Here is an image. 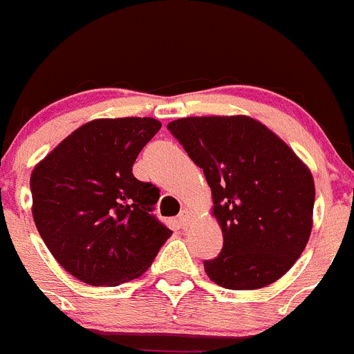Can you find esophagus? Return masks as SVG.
I'll use <instances>...</instances> for the list:
<instances>
[{
  "mask_svg": "<svg viewBox=\"0 0 354 354\" xmlns=\"http://www.w3.org/2000/svg\"><path fill=\"white\" fill-rule=\"evenodd\" d=\"M191 220H192L191 209H182V212L178 213V225H180L182 229H185V227H189V223H191Z\"/></svg>",
  "mask_w": 354,
  "mask_h": 354,
  "instance_id": "obj_1",
  "label": "esophagus"
}]
</instances>
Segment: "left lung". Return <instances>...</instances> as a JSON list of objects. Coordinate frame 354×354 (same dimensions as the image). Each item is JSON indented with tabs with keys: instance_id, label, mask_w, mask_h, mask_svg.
<instances>
[{
	"instance_id": "left-lung-1",
	"label": "left lung",
	"mask_w": 354,
	"mask_h": 354,
	"mask_svg": "<svg viewBox=\"0 0 354 354\" xmlns=\"http://www.w3.org/2000/svg\"><path fill=\"white\" fill-rule=\"evenodd\" d=\"M212 187L223 248L205 272L234 291L279 281L313 225L315 182L296 153L254 118L187 117L167 125Z\"/></svg>"
}]
</instances>
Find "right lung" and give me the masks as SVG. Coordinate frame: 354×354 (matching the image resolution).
Masks as SVG:
<instances>
[{
    "label": "right lung",
    "mask_w": 354,
    "mask_h": 354,
    "mask_svg": "<svg viewBox=\"0 0 354 354\" xmlns=\"http://www.w3.org/2000/svg\"><path fill=\"white\" fill-rule=\"evenodd\" d=\"M160 127L149 117L87 122L32 170L37 230L55 260L86 284L138 279L172 236L151 213L160 189L132 174Z\"/></svg>",
    "instance_id": "1"
}]
</instances>
